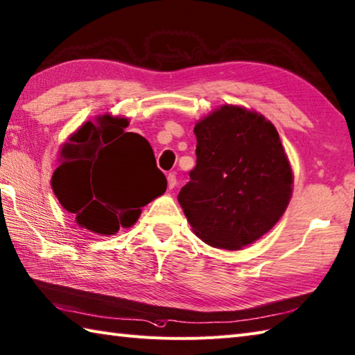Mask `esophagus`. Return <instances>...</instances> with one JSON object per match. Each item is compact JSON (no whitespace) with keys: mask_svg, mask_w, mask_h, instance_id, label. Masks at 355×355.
<instances>
[{"mask_svg":"<svg viewBox=\"0 0 355 355\" xmlns=\"http://www.w3.org/2000/svg\"><path fill=\"white\" fill-rule=\"evenodd\" d=\"M168 186H169V189H173V187L177 186L175 173H169V175H168Z\"/></svg>","mask_w":355,"mask_h":355,"instance_id":"1","label":"esophagus"}]
</instances>
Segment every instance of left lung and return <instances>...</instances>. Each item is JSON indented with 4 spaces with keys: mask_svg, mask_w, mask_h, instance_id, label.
<instances>
[{
    "mask_svg": "<svg viewBox=\"0 0 355 355\" xmlns=\"http://www.w3.org/2000/svg\"><path fill=\"white\" fill-rule=\"evenodd\" d=\"M197 166L178 193L193 232L235 251L280 220L293 192V171L279 132L266 118L223 106L198 121Z\"/></svg>",
    "mask_w": 355,
    "mask_h": 355,
    "instance_id": "left-lung-1",
    "label": "left lung"
}]
</instances>
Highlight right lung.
<instances>
[{
	"mask_svg": "<svg viewBox=\"0 0 355 355\" xmlns=\"http://www.w3.org/2000/svg\"><path fill=\"white\" fill-rule=\"evenodd\" d=\"M126 118L103 115L87 121L62 146L52 177L61 206L89 231L112 235L130 227L146 206L166 191L150 144L124 132Z\"/></svg>",
	"mask_w": 355,
	"mask_h": 355,
	"instance_id": "obj_1",
	"label": "right lung"
}]
</instances>
